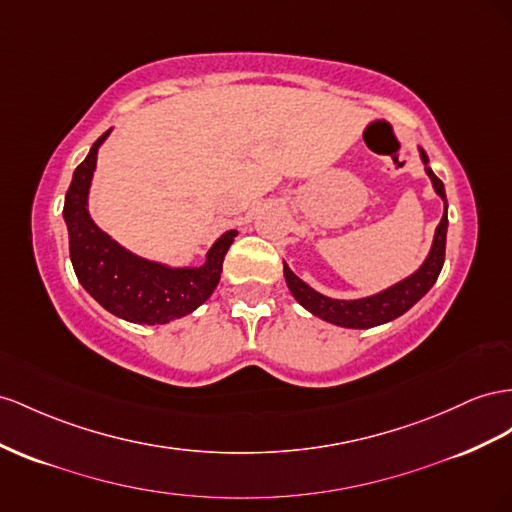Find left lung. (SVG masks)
Returning <instances> with one entry per match:
<instances>
[{"label":"left lung","instance_id":"8db88e82","mask_svg":"<svg viewBox=\"0 0 512 512\" xmlns=\"http://www.w3.org/2000/svg\"><path fill=\"white\" fill-rule=\"evenodd\" d=\"M418 153H420L426 176L431 178L435 193L444 200V215H441V222L435 228L431 250H428L422 265L413 273H409L407 278L379 290L375 295H366L359 299H334L319 293V290H314L308 282H303L299 275H295L293 269L284 262V280L290 295H293L299 306L306 308L310 314L319 316V319L338 327L368 329V327H377L398 319L400 314H405L411 306H416L428 290L433 288V284L437 282L441 273V267H444V256H446L448 200H446L444 183H441L433 174V170L428 168V157L420 146H418Z\"/></svg>","mask_w":512,"mask_h":512}]
</instances>
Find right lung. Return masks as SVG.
<instances>
[{
    "label": "right lung",
    "mask_w": 512,
    "mask_h": 512,
    "mask_svg": "<svg viewBox=\"0 0 512 512\" xmlns=\"http://www.w3.org/2000/svg\"><path fill=\"white\" fill-rule=\"evenodd\" d=\"M112 133L105 131L77 165L71 187L64 198V224L68 230V252L79 284L86 293L118 319L137 325H165L198 310L213 295L222 278L224 256L237 230L217 237L202 265L174 267L135 254L94 224L88 209L90 187L99 148Z\"/></svg>",
    "instance_id": "1"
}]
</instances>
